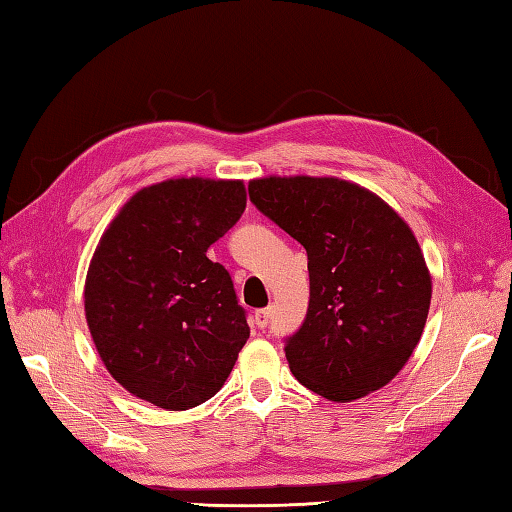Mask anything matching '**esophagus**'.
I'll return each mask as SVG.
<instances>
[{
  "label": "esophagus",
  "instance_id": "1",
  "mask_svg": "<svg viewBox=\"0 0 512 512\" xmlns=\"http://www.w3.org/2000/svg\"><path fill=\"white\" fill-rule=\"evenodd\" d=\"M270 319H273V310H270V308H264V310H257V312H255L253 323L257 325L259 330H266V328H268V323H270Z\"/></svg>",
  "mask_w": 512,
  "mask_h": 512
}]
</instances>
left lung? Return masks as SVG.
Instances as JSON below:
<instances>
[{"label": "left lung", "mask_w": 512, "mask_h": 512, "mask_svg": "<svg viewBox=\"0 0 512 512\" xmlns=\"http://www.w3.org/2000/svg\"><path fill=\"white\" fill-rule=\"evenodd\" d=\"M248 195L308 253V314L284 347L290 372L334 402L385 387L416 350L431 303L407 222L339 178L270 176L250 182Z\"/></svg>", "instance_id": "1"}]
</instances>
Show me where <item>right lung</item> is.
<instances>
[{"mask_svg":"<svg viewBox=\"0 0 512 512\" xmlns=\"http://www.w3.org/2000/svg\"><path fill=\"white\" fill-rule=\"evenodd\" d=\"M246 209L242 180L140 189L107 226L85 277V319L129 394L169 411L222 389L248 339L233 279L206 250Z\"/></svg>","mask_w":512,"mask_h":512,"instance_id":"right-lung-1","label":"right lung"}]
</instances>
